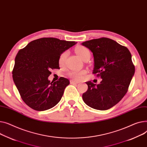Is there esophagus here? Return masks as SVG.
<instances>
[{
	"mask_svg": "<svg viewBox=\"0 0 147 147\" xmlns=\"http://www.w3.org/2000/svg\"><path fill=\"white\" fill-rule=\"evenodd\" d=\"M79 82H77V81H75L74 80H70V83L71 84H78Z\"/></svg>",
	"mask_w": 147,
	"mask_h": 147,
	"instance_id": "obj_1",
	"label": "esophagus"
}]
</instances>
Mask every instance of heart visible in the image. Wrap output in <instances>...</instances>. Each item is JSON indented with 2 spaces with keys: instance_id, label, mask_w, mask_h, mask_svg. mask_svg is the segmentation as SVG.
<instances>
[{
  "instance_id": "obj_1",
  "label": "heart",
  "mask_w": 147,
  "mask_h": 147,
  "mask_svg": "<svg viewBox=\"0 0 147 147\" xmlns=\"http://www.w3.org/2000/svg\"><path fill=\"white\" fill-rule=\"evenodd\" d=\"M75 51L79 57L84 60L87 57H90V53L88 48L83 46H78L76 48ZM68 55V52L65 51L61 53L58 58V64L60 65H63L65 62L67 57ZM86 73V71H77V70H70L68 72L67 74L71 78L76 80H80L83 77V75Z\"/></svg>"
}]
</instances>
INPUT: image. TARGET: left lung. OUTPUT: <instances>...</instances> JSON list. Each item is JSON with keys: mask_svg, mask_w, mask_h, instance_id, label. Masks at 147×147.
Masks as SVG:
<instances>
[{"mask_svg": "<svg viewBox=\"0 0 147 147\" xmlns=\"http://www.w3.org/2000/svg\"><path fill=\"white\" fill-rule=\"evenodd\" d=\"M93 53V74L102 80L99 84L87 82L84 103L92 108L106 111L118 103L126 93L135 73L132 55L126 47L107 38L82 43Z\"/></svg>", "mask_w": 147, "mask_h": 147, "instance_id": "8db88e82", "label": "left lung"}]
</instances>
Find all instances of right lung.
Masks as SVG:
<instances>
[{
  "instance_id": "right-lung-1",
  "label": "right lung",
  "mask_w": 147,
  "mask_h": 147,
  "mask_svg": "<svg viewBox=\"0 0 147 147\" xmlns=\"http://www.w3.org/2000/svg\"><path fill=\"white\" fill-rule=\"evenodd\" d=\"M77 42L55 38H42L29 42L18 53L12 71L13 80L24 102L31 108L43 111L59 102L70 84L60 77L50 82V70L60 68L58 58Z\"/></svg>"
}]
</instances>
